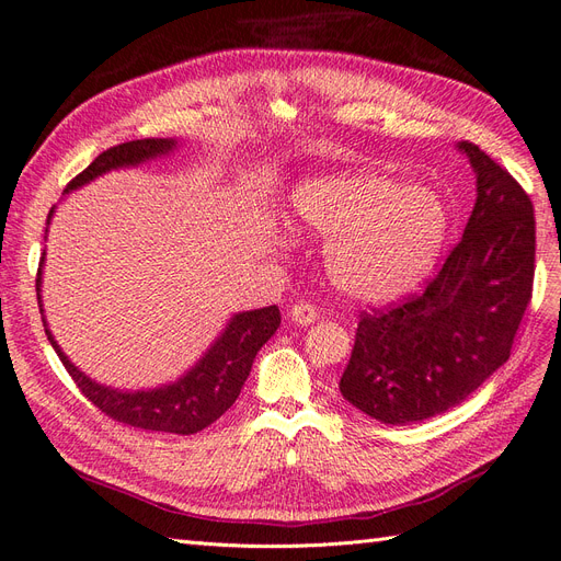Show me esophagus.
Listing matches in <instances>:
<instances>
[{
	"mask_svg": "<svg viewBox=\"0 0 561 561\" xmlns=\"http://www.w3.org/2000/svg\"><path fill=\"white\" fill-rule=\"evenodd\" d=\"M290 318L297 322V325H311V322L318 318V311L309 301H297L290 309Z\"/></svg>",
	"mask_w": 561,
	"mask_h": 561,
	"instance_id": "34e87169",
	"label": "esophagus"
}]
</instances>
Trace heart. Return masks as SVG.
<instances>
[{"label": "heart", "instance_id": "obj_1", "mask_svg": "<svg viewBox=\"0 0 561 561\" xmlns=\"http://www.w3.org/2000/svg\"><path fill=\"white\" fill-rule=\"evenodd\" d=\"M299 229L328 239L325 271L339 290L388 299L433 266L447 231L443 201L390 175L316 178L293 194Z\"/></svg>", "mask_w": 561, "mask_h": 561}]
</instances>
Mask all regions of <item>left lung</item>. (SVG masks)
<instances>
[{
  "label": "left lung",
  "instance_id": "8db88e82",
  "mask_svg": "<svg viewBox=\"0 0 561 561\" xmlns=\"http://www.w3.org/2000/svg\"><path fill=\"white\" fill-rule=\"evenodd\" d=\"M458 147L478 173L461 241L423 290L360 311L339 381L344 400L393 426L451 410L494 375L511 358L534 293L529 194L474 142Z\"/></svg>",
  "mask_w": 561,
  "mask_h": 561
}]
</instances>
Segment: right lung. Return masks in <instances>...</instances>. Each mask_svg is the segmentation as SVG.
I'll list each match as a JSON object with an SVG mask.
<instances>
[{
	"label": "right lung",
	"instance_id": "1",
	"mask_svg": "<svg viewBox=\"0 0 561 561\" xmlns=\"http://www.w3.org/2000/svg\"><path fill=\"white\" fill-rule=\"evenodd\" d=\"M173 147L175 140L168 138H142L114 145L105 149L103 154H98V159L87 168V171H81L75 180H70L65 192L77 190V186L91 182L93 178L112 171V168L138 165L140 161L161 157ZM39 276L42 271H37V290L42 283ZM278 307H266L233 316L225 334L217 339L215 346L206 353V358L198 360V365L190 375L180 379L178 383L163 386L157 390H138V393H124V390H114L91 381L65 358V353L54 342V336H50L48 330L46 334L50 346L56 348L60 363L65 365L67 375L72 377L83 398H89L91 404H95L105 416L124 423V426L142 431L194 435L203 428H208L210 423H215L236 402L252 369L254 355H257V351L268 342L271 334L278 330Z\"/></svg>",
	"mask_w": 561,
	"mask_h": 561
}]
</instances>
